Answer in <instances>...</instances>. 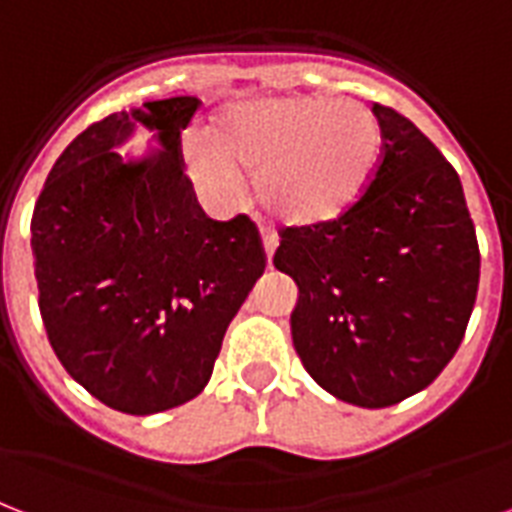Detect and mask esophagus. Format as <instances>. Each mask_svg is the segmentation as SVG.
<instances>
[{
  "mask_svg": "<svg viewBox=\"0 0 512 512\" xmlns=\"http://www.w3.org/2000/svg\"><path fill=\"white\" fill-rule=\"evenodd\" d=\"M261 243H264V253H267V261H272V253H275V248H277V237L272 235V232H267V229H264V232H261Z\"/></svg>",
  "mask_w": 512,
  "mask_h": 512,
  "instance_id": "1",
  "label": "esophagus"
}]
</instances>
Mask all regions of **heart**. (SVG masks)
<instances>
[{
	"instance_id": "heart-1",
	"label": "heart",
	"mask_w": 512,
	"mask_h": 512,
	"mask_svg": "<svg viewBox=\"0 0 512 512\" xmlns=\"http://www.w3.org/2000/svg\"><path fill=\"white\" fill-rule=\"evenodd\" d=\"M382 128L366 106L328 98H272L240 106L213 141L186 133L184 157L202 192H240L231 168L256 178L267 216L293 229L326 227L363 200L382 162Z\"/></svg>"
}]
</instances>
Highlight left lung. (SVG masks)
I'll use <instances>...</instances> for the list:
<instances>
[{"instance_id": "1", "label": "left lung", "mask_w": 512, "mask_h": 512, "mask_svg": "<svg viewBox=\"0 0 512 512\" xmlns=\"http://www.w3.org/2000/svg\"><path fill=\"white\" fill-rule=\"evenodd\" d=\"M382 162L326 227L280 232L275 267L299 285L293 347L339 400L384 408L449 366L475 307L481 251L457 170L411 120L374 104Z\"/></svg>"}]
</instances>
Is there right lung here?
<instances>
[{"label":"right lung","mask_w":512,"mask_h":512,"mask_svg":"<svg viewBox=\"0 0 512 512\" xmlns=\"http://www.w3.org/2000/svg\"><path fill=\"white\" fill-rule=\"evenodd\" d=\"M200 101L178 95L109 114L55 160L31 216L39 312L61 366L125 414H157L200 395L227 326L267 253L248 216L213 221L184 173L181 130ZM136 119L166 149L122 163Z\"/></svg>","instance_id":"1"}]
</instances>
